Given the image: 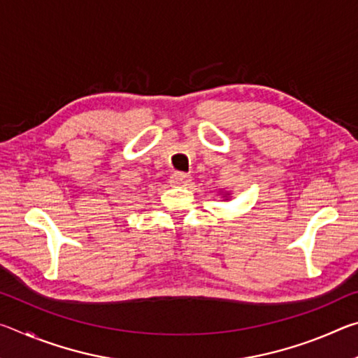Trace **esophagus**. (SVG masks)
<instances>
[{
  "mask_svg": "<svg viewBox=\"0 0 358 358\" xmlns=\"http://www.w3.org/2000/svg\"><path fill=\"white\" fill-rule=\"evenodd\" d=\"M191 175L187 173H173L171 177V185L172 186H187L191 183Z\"/></svg>",
  "mask_w": 358,
  "mask_h": 358,
  "instance_id": "obj_1",
  "label": "esophagus"
}]
</instances>
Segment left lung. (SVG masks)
I'll return each instance as SVG.
<instances>
[{
  "mask_svg": "<svg viewBox=\"0 0 358 358\" xmlns=\"http://www.w3.org/2000/svg\"><path fill=\"white\" fill-rule=\"evenodd\" d=\"M220 194H221V196L224 197V201H229V199H230V192H229V191H227V192L220 191Z\"/></svg>",
  "mask_w": 358,
  "mask_h": 358,
  "instance_id": "8db88e82",
  "label": "left lung"
}]
</instances>
